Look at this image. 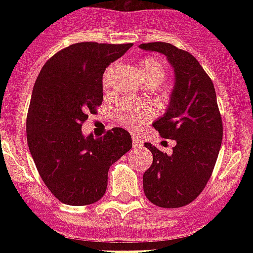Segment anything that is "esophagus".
Listing matches in <instances>:
<instances>
[{
    "label": "esophagus",
    "instance_id": "1",
    "mask_svg": "<svg viewBox=\"0 0 253 253\" xmlns=\"http://www.w3.org/2000/svg\"><path fill=\"white\" fill-rule=\"evenodd\" d=\"M140 144H142V143H140V140H139V139L132 138V146H134V148H138V147H140Z\"/></svg>",
    "mask_w": 253,
    "mask_h": 253
}]
</instances>
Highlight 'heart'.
Returning a JSON list of instances; mask_svg holds the SVG:
<instances>
[{
    "mask_svg": "<svg viewBox=\"0 0 253 253\" xmlns=\"http://www.w3.org/2000/svg\"><path fill=\"white\" fill-rule=\"evenodd\" d=\"M119 71V64L109 65L103 73L102 77V86L103 90L109 93L113 87V81ZM139 72L142 75L143 80L146 81L147 84H152L154 86L162 84L164 79H166L167 69L166 64L163 63L158 57H146L140 61L139 64ZM115 117L121 121L123 126L128 127L131 130L138 128L142 126L143 123L148 122L152 118V109L150 106H143L134 101H123L115 107L114 110Z\"/></svg>",
    "mask_w": 253,
    "mask_h": 253,
    "instance_id": "b5f03b06",
    "label": "heart"
}]
</instances>
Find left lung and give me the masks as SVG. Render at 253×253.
I'll return each instance as SVG.
<instances>
[{
    "mask_svg": "<svg viewBox=\"0 0 253 253\" xmlns=\"http://www.w3.org/2000/svg\"><path fill=\"white\" fill-rule=\"evenodd\" d=\"M139 47L166 55L174 71L170 101L154 127L163 138L176 140V146L167 155L144 144L154 160L143 174V189L159 208H181L204 190L219 154L223 126L215 89L198 60L184 49L163 42Z\"/></svg>",
    "mask_w": 253,
    "mask_h": 253,
    "instance_id": "obj_1",
    "label": "left lung"
}]
</instances>
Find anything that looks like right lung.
Masks as SVG:
<instances>
[{"instance_id": "1", "label": "right lung", "mask_w": 253, "mask_h": 253, "mask_svg": "<svg viewBox=\"0 0 253 253\" xmlns=\"http://www.w3.org/2000/svg\"><path fill=\"white\" fill-rule=\"evenodd\" d=\"M132 43H76L61 49L39 72L30 101L26 132L38 172L63 204L84 206L105 194L107 172L131 150V135L114 127L102 138L81 131L102 103L107 65Z\"/></svg>"}]
</instances>
